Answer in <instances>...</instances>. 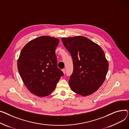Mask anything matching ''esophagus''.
Masks as SVG:
<instances>
[{
	"label": "esophagus",
	"mask_w": 129,
	"mask_h": 129,
	"mask_svg": "<svg viewBox=\"0 0 129 129\" xmlns=\"http://www.w3.org/2000/svg\"><path fill=\"white\" fill-rule=\"evenodd\" d=\"M62 71H63V73H64V74H65V73H66L65 69H63V70H62Z\"/></svg>",
	"instance_id": "1"
}]
</instances>
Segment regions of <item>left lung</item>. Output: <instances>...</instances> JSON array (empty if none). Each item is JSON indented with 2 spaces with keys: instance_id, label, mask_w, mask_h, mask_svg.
Segmentation results:
<instances>
[{
  "instance_id": "obj_1",
  "label": "left lung",
  "mask_w": 129,
  "mask_h": 129,
  "mask_svg": "<svg viewBox=\"0 0 129 129\" xmlns=\"http://www.w3.org/2000/svg\"><path fill=\"white\" fill-rule=\"evenodd\" d=\"M71 54L74 70L68 81L72 90L82 96L96 91L105 81L108 63L103 50L84 36L62 38Z\"/></svg>"
}]
</instances>
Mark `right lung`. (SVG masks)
<instances>
[{
	"mask_svg": "<svg viewBox=\"0 0 129 129\" xmlns=\"http://www.w3.org/2000/svg\"><path fill=\"white\" fill-rule=\"evenodd\" d=\"M59 41L54 37L40 36L29 41L20 53L18 71L25 86L36 96L49 95L64 75L57 66L55 49Z\"/></svg>",
	"mask_w": 129,
	"mask_h": 129,
	"instance_id": "1",
	"label": "right lung"
}]
</instances>
